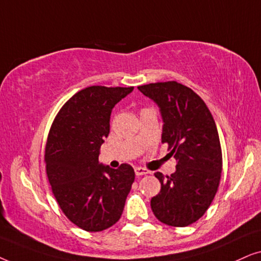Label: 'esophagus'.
Returning a JSON list of instances; mask_svg holds the SVG:
<instances>
[{
	"label": "esophagus",
	"instance_id": "34e87169",
	"mask_svg": "<svg viewBox=\"0 0 261 261\" xmlns=\"http://www.w3.org/2000/svg\"><path fill=\"white\" fill-rule=\"evenodd\" d=\"M149 171L147 169H144V167H137L135 169V174H137L138 177L140 176H145V174H148Z\"/></svg>",
	"mask_w": 261,
	"mask_h": 261
}]
</instances>
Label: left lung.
Returning a JSON list of instances; mask_svg holds the SVG:
<instances>
[{"label":"left lung","instance_id":"1","mask_svg":"<svg viewBox=\"0 0 261 261\" xmlns=\"http://www.w3.org/2000/svg\"><path fill=\"white\" fill-rule=\"evenodd\" d=\"M138 89L159 106L162 142L177 160L171 176L154 173L162 189L151 199L152 212L167 226H190L204 215L220 185L222 149L215 121L204 101L176 81Z\"/></svg>","mask_w":261,"mask_h":261}]
</instances>
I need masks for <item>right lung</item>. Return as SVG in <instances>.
Segmentation results:
<instances>
[{"label": "right lung", "instance_id": "obj_1", "mask_svg": "<svg viewBox=\"0 0 261 261\" xmlns=\"http://www.w3.org/2000/svg\"><path fill=\"white\" fill-rule=\"evenodd\" d=\"M129 88L92 85L74 94L55 117L45 148L46 174L62 212L87 231H102L122 215L135 173L128 164L98 163L110 114Z\"/></svg>", "mask_w": 261, "mask_h": 261}]
</instances>
